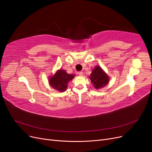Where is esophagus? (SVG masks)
<instances>
[{
  "instance_id": "obj_1",
  "label": "esophagus",
  "mask_w": 152,
  "mask_h": 152,
  "mask_svg": "<svg viewBox=\"0 0 152 152\" xmlns=\"http://www.w3.org/2000/svg\"><path fill=\"white\" fill-rule=\"evenodd\" d=\"M78 74H79L80 76H82V75H83V72H79V73H78Z\"/></svg>"
}]
</instances>
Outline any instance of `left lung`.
Here are the masks:
<instances>
[{"label":"left lung","mask_w":152,"mask_h":152,"mask_svg":"<svg viewBox=\"0 0 152 152\" xmlns=\"http://www.w3.org/2000/svg\"><path fill=\"white\" fill-rule=\"evenodd\" d=\"M90 75V80L96 89L102 88L109 82V77L99 66L94 68Z\"/></svg>","instance_id":"8db88e82"}]
</instances>
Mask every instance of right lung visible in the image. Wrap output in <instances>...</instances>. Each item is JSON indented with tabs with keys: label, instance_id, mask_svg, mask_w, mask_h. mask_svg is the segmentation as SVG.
<instances>
[{
	"label": "right lung",
	"instance_id": "right-lung-1",
	"mask_svg": "<svg viewBox=\"0 0 152 152\" xmlns=\"http://www.w3.org/2000/svg\"><path fill=\"white\" fill-rule=\"evenodd\" d=\"M74 77L75 75L68 74L65 70L60 69L55 73L53 77H49V82L53 88L58 91L64 92L67 88L68 82L72 80Z\"/></svg>",
	"mask_w": 152,
	"mask_h": 152
}]
</instances>
